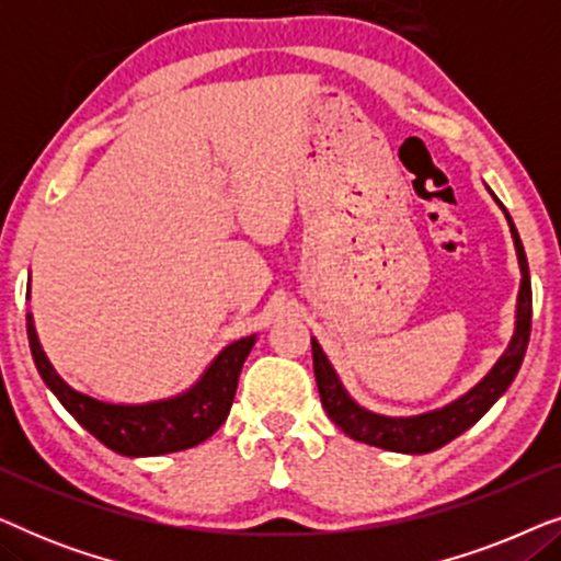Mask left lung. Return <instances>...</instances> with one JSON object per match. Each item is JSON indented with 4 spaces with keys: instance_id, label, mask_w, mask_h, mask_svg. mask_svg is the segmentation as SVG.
<instances>
[{
    "instance_id": "left-lung-1",
    "label": "left lung",
    "mask_w": 561,
    "mask_h": 561,
    "mask_svg": "<svg viewBox=\"0 0 561 561\" xmlns=\"http://www.w3.org/2000/svg\"><path fill=\"white\" fill-rule=\"evenodd\" d=\"M490 194H493V191H490ZM501 209L505 211L503 204ZM505 219H508L511 225V234H513V242H516L518 265H520L516 332H513L508 350L503 352V357L497 359L493 370H490L485 378L470 390V393L457 398L455 403L444 405V409L421 413V416H409V419L380 416V413L367 411L363 405L352 401L347 390L342 388L340 378H336L334 367L329 365L327 355L321 352L319 342L311 340L313 375H317L321 405H324L327 416L332 419L344 434L352 436L355 442L370 444V447L403 451V455H426V451L444 447V444L457 439V436L467 432L472 424H478L482 413H485L490 405H493L497 398L508 390L513 378H516L520 363H524L528 336H531V278H528L524 244H520L518 229L508 217V211H505Z\"/></svg>"
}]
</instances>
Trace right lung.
I'll return each mask as SVG.
<instances>
[{
    "instance_id": "add662e5",
    "label": "right lung",
    "mask_w": 561,
    "mask_h": 561,
    "mask_svg": "<svg viewBox=\"0 0 561 561\" xmlns=\"http://www.w3.org/2000/svg\"><path fill=\"white\" fill-rule=\"evenodd\" d=\"M27 340L45 386L89 434H94L104 447L117 451V455L158 457L196 447L225 424L229 409H232L240 370L252 344H255V334L221 350L219 357L209 365V370L202 375V380L186 393L142 405L104 403L68 386L53 370L41 342H37L33 313H27Z\"/></svg>"
}]
</instances>
